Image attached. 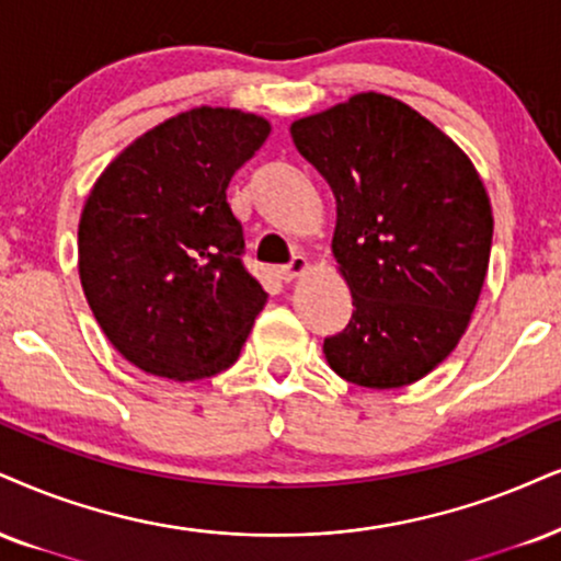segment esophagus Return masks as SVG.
<instances>
[{"label": "esophagus", "instance_id": "esophagus-1", "mask_svg": "<svg viewBox=\"0 0 561 561\" xmlns=\"http://www.w3.org/2000/svg\"><path fill=\"white\" fill-rule=\"evenodd\" d=\"M309 270V260L304 257V254H294V260L288 262L286 267H280V278L283 280H294L299 278V275H304Z\"/></svg>", "mask_w": 561, "mask_h": 561}]
</instances>
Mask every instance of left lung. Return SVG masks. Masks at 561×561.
<instances>
[{"mask_svg": "<svg viewBox=\"0 0 561 561\" xmlns=\"http://www.w3.org/2000/svg\"><path fill=\"white\" fill-rule=\"evenodd\" d=\"M291 137L335 195L333 254L356 307L324 337L330 369L371 390L416 382L453 354L486 278L494 218L479 171L426 116L371 90L296 119Z\"/></svg>", "mask_w": 561, "mask_h": 561, "instance_id": "left-lung-1", "label": "left lung"}]
</instances>
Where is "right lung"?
<instances>
[{
  "label": "right lung",
  "instance_id": "add662e5",
  "mask_svg": "<svg viewBox=\"0 0 561 561\" xmlns=\"http://www.w3.org/2000/svg\"><path fill=\"white\" fill-rule=\"evenodd\" d=\"M267 135L265 116L190 108L95 179L78 226L80 283L103 335L137 369L192 382L239 358L267 294L241 262L226 190Z\"/></svg>",
  "mask_w": 561,
  "mask_h": 561
}]
</instances>
